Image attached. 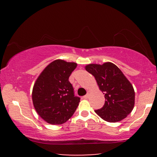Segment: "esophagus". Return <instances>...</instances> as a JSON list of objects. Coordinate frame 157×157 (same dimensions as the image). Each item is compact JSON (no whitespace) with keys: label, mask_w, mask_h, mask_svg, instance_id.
<instances>
[{"label":"esophagus","mask_w":157,"mask_h":157,"mask_svg":"<svg viewBox=\"0 0 157 157\" xmlns=\"http://www.w3.org/2000/svg\"><path fill=\"white\" fill-rule=\"evenodd\" d=\"M89 94H87L86 95H85L84 96H83V98H86H86H89Z\"/></svg>","instance_id":"1"}]
</instances>
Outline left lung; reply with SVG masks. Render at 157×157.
<instances>
[{
	"label": "left lung",
	"instance_id": "obj_1",
	"mask_svg": "<svg viewBox=\"0 0 157 157\" xmlns=\"http://www.w3.org/2000/svg\"><path fill=\"white\" fill-rule=\"evenodd\" d=\"M86 70L95 77L106 98L101 109L95 112L105 121L117 122L125 119L134 109L135 92L121 71L110 62L89 64Z\"/></svg>",
	"mask_w": 157,
	"mask_h": 157
}]
</instances>
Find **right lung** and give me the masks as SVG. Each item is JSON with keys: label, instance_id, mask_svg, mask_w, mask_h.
<instances>
[{"label": "right lung", "instance_id": "obj_1", "mask_svg": "<svg viewBox=\"0 0 157 157\" xmlns=\"http://www.w3.org/2000/svg\"><path fill=\"white\" fill-rule=\"evenodd\" d=\"M77 63L56 60L45 68L32 92L34 108L44 121L62 124L74 114L80 102L68 78Z\"/></svg>", "mask_w": 157, "mask_h": 157}]
</instances>
